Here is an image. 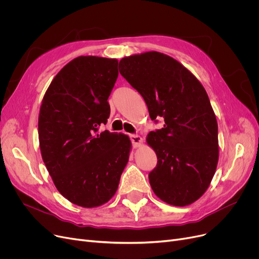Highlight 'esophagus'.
<instances>
[{
  "label": "esophagus",
  "instance_id": "obj_1",
  "mask_svg": "<svg viewBox=\"0 0 259 259\" xmlns=\"http://www.w3.org/2000/svg\"><path fill=\"white\" fill-rule=\"evenodd\" d=\"M130 140L132 142L133 147L135 148L142 146L143 144V139L140 137V135H137V134H130Z\"/></svg>",
  "mask_w": 259,
  "mask_h": 259
}]
</instances>
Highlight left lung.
Listing matches in <instances>:
<instances>
[{"label":"left lung","instance_id":"8db88e82","mask_svg":"<svg viewBox=\"0 0 259 259\" xmlns=\"http://www.w3.org/2000/svg\"><path fill=\"white\" fill-rule=\"evenodd\" d=\"M120 74L144 98L149 115L164 128L149 132L157 156L149 173L153 192L169 205L185 207L210 186L219 162V127L200 81L167 54L149 51L121 59Z\"/></svg>","mask_w":259,"mask_h":259}]
</instances>
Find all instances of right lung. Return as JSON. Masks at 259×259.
<instances>
[{
    "mask_svg": "<svg viewBox=\"0 0 259 259\" xmlns=\"http://www.w3.org/2000/svg\"><path fill=\"white\" fill-rule=\"evenodd\" d=\"M118 62L78 57L49 85L39 109L42 158L59 192L74 205L94 208L115 194L131 150L125 134L105 130L108 98L116 81Z\"/></svg>",
    "mask_w": 259,
    "mask_h": 259,
    "instance_id": "add662e5",
    "label": "right lung"
}]
</instances>
